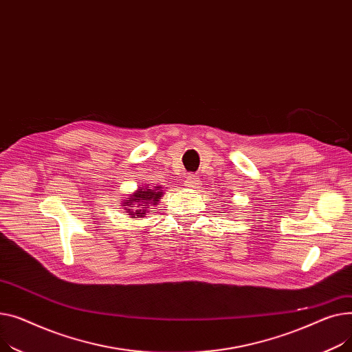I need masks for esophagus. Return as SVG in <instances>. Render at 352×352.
Segmentation results:
<instances>
[{"label":"esophagus","instance_id":"1","mask_svg":"<svg viewBox=\"0 0 352 352\" xmlns=\"http://www.w3.org/2000/svg\"><path fill=\"white\" fill-rule=\"evenodd\" d=\"M199 184H200L199 176H196V175H188V176H186V186H188V188L196 189Z\"/></svg>","mask_w":352,"mask_h":352}]
</instances>
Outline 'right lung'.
Masks as SVG:
<instances>
[{
    "label": "right lung",
    "instance_id": "obj_1",
    "mask_svg": "<svg viewBox=\"0 0 352 352\" xmlns=\"http://www.w3.org/2000/svg\"><path fill=\"white\" fill-rule=\"evenodd\" d=\"M160 189H162L160 186L156 189H149V188L139 189L135 195L131 196L129 200H125V206H128V208H133V209H128L129 210L128 213L132 217H138V219L143 217L144 213H146V210L151 209V208H148V206L156 204L159 201V199L163 196L162 195L163 192Z\"/></svg>",
    "mask_w": 352,
    "mask_h": 352
}]
</instances>
